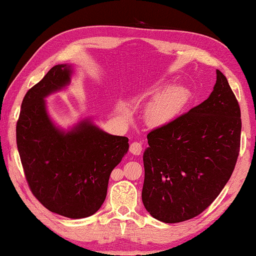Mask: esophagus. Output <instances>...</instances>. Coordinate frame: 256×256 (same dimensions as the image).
I'll use <instances>...</instances> for the list:
<instances>
[{
  "mask_svg": "<svg viewBox=\"0 0 256 256\" xmlns=\"http://www.w3.org/2000/svg\"><path fill=\"white\" fill-rule=\"evenodd\" d=\"M130 152L133 155H140L142 153V144L138 143V142H134L131 145H130Z\"/></svg>",
  "mask_w": 256,
  "mask_h": 256,
  "instance_id": "34e87169",
  "label": "esophagus"
}]
</instances>
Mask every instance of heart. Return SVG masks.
<instances>
[{"instance_id": "obj_1", "label": "heart", "mask_w": 256, "mask_h": 256, "mask_svg": "<svg viewBox=\"0 0 256 256\" xmlns=\"http://www.w3.org/2000/svg\"><path fill=\"white\" fill-rule=\"evenodd\" d=\"M192 99V92L187 86H170L166 81L152 86L134 98L138 104H148L145 111V123L150 128H162L172 123L187 108ZM130 118V113L125 112Z\"/></svg>"}]
</instances>
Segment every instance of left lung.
<instances>
[{
  "mask_svg": "<svg viewBox=\"0 0 256 256\" xmlns=\"http://www.w3.org/2000/svg\"><path fill=\"white\" fill-rule=\"evenodd\" d=\"M241 126L236 98L216 70L208 99L148 135L142 200L150 214L177 224L208 208L234 170Z\"/></svg>",
  "mask_w": 256,
  "mask_h": 256,
  "instance_id": "8db88e82",
  "label": "left lung"
}]
</instances>
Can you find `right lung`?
<instances>
[{
	"label": "right lung",
	"mask_w": 256,
	"mask_h": 256,
	"mask_svg": "<svg viewBox=\"0 0 256 256\" xmlns=\"http://www.w3.org/2000/svg\"><path fill=\"white\" fill-rule=\"evenodd\" d=\"M72 67L56 64L25 94L16 142L32 194L52 212L70 219L90 216L106 197L111 172L128 150V138L81 120L62 130L52 122L45 98L72 81Z\"/></svg>",
	"instance_id": "right-lung-1"
}]
</instances>
